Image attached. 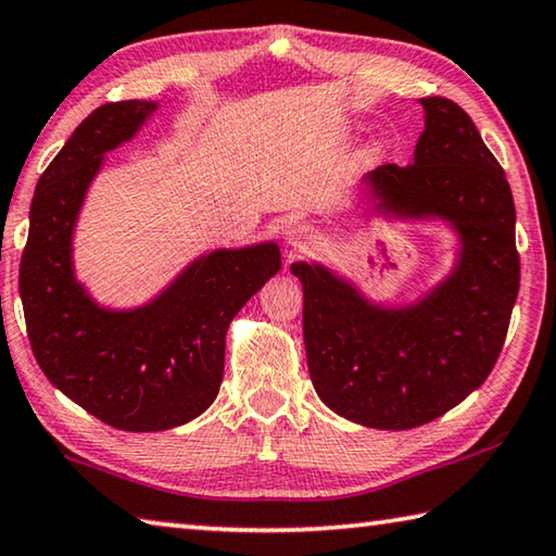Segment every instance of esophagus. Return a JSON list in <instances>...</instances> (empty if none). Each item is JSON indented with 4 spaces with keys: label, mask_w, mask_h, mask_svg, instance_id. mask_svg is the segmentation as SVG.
I'll return each mask as SVG.
<instances>
[{
    "label": "esophagus",
    "mask_w": 556,
    "mask_h": 556,
    "mask_svg": "<svg viewBox=\"0 0 556 556\" xmlns=\"http://www.w3.org/2000/svg\"><path fill=\"white\" fill-rule=\"evenodd\" d=\"M313 240V230L304 224H296V226H289L287 228V243L291 250H301V248H308Z\"/></svg>",
    "instance_id": "obj_1"
}]
</instances>
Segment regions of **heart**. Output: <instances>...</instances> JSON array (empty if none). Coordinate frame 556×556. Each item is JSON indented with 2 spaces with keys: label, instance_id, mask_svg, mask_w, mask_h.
Listing matches in <instances>:
<instances>
[{
  "label": "heart",
  "instance_id": "obj_1",
  "mask_svg": "<svg viewBox=\"0 0 556 556\" xmlns=\"http://www.w3.org/2000/svg\"><path fill=\"white\" fill-rule=\"evenodd\" d=\"M375 153H377V148H371V150H369V153H367V155H375Z\"/></svg>",
  "mask_w": 556,
  "mask_h": 556
}]
</instances>
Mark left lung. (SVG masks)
<instances>
[{
  "instance_id": "8db88e82",
  "label": "left lung",
  "mask_w": 556,
  "mask_h": 556,
  "mask_svg": "<svg viewBox=\"0 0 556 556\" xmlns=\"http://www.w3.org/2000/svg\"><path fill=\"white\" fill-rule=\"evenodd\" d=\"M420 104L413 163L381 165L362 185L377 214L452 226L450 275L416 304L381 306L320 262L291 265L304 287L313 389L338 416L379 430L426 426L486 381L520 287L506 173L462 106L445 97Z\"/></svg>"
}]
</instances>
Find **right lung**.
Returning a JSON list of instances; mask_svg holds the SVG:
<instances>
[{"mask_svg": "<svg viewBox=\"0 0 556 556\" xmlns=\"http://www.w3.org/2000/svg\"><path fill=\"white\" fill-rule=\"evenodd\" d=\"M157 102L104 104L75 128L38 179L18 269L28 340L43 375L111 428L169 430L220 389L226 330L281 267L277 243L197 257L138 308H106L73 267V233L104 155L136 136Z\"/></svg>", "mask_w": 556, "mask_h": 556, "instance_id": "obj_1", "label": "right lung"}]
</instances>
